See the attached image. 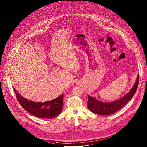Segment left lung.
Segmentation results:
<instances>
[{
	"mask_svg": "<svg viewBox=\"0 0 147 147\" xmlns=\"http://www.w3.org/2000/svg\"><path fill=\"white\" fill-rule=\"evenodd\" d=\"M139 75L138 74L135 83L131 90L124 96L116 101L112 102H103L95 98L88 95V107L92 113L101 115H109L113 114L123 107L135 95L139 85Z\"/></svg>",
	"mask_w": 147,
	"mask_h": 147,
	"instance_id": "left-lung-1",
	"label": "left lung"
}]
</instances>
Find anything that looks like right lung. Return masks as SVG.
I'll return each instance as SVG.
<instances>
[{
  "mask_svg": "<svg viewBox=\"0 0 147 147\" xmlns=\"http://www.w3.org/2000/svg\"><path fill=\"white\" fill-rule=\"evenodd\" d=\"M16 98L20 105L30 114L39 118L51 119L56 117L62 112L63 94L57 98L48 102H35L28 100L18 94L14 88Z\"/></svg>",
  "mask_w": 147,
  "mask_h": 147,
  "instance_id": "obj_1",
  "label": "right lung"
}]
</instances>
